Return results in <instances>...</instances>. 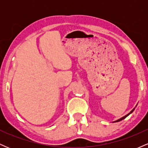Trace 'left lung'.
I'll return each mask as SVG.
<instances>
[{
  "mask_svg": "<svg viewBox=\"0 0 148 148\" xmlns=\"http://www.w3.org/2000/svg\"><path fill=\"white\" fill-rule=\"evenodd\" d=\"M136 106H137V105H136ZM134 109H135V108H133V109H132V111H131L130 112V113H128V114H127L126 115H125V116H123V118H121L118 119V120H115V121H113V123H117V122H120V121H121V120H123V119H125V118H127V116H128V115H130V114H131V113H132V112H133V111H134Z\"/></svg>",
  "mask_w": 148,
  "mask_h": 148,
  "instance_id": "1",
  "label": "left lung"
}]
</instances>
